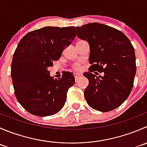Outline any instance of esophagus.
<instances>
[{
  "mask_svg": "<svg viewBox=\"0 0 147 147\" xmlns=\"http://www.w3.org/2000/svg\"><path fill=\"white\" fill-rule=\"evenodd\" d=\"M74 76H75V82H76V81L78 80V78H79L80 77L82 76V74H74Z\"/></svg>",
  "mask_w": 147,
  "mask_h": 147,
  "instance_id": "obj_1",
  "label": "esophagus"
}]
</instances>
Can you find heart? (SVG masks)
I'll list each match as a JSON object with an SVG mask.
<instances>
[{
  "label": "heart",
  "mask_w": 147,
  "mask_h": 147,
  "mask_svg": "<svg viewBox=\"0 0 147 147\" xmlns=\"http://www.w3.org/2000/svg\"><path fill=\"white\" fill-rule=\"evenodd\" d=\"M72 69L75 71H78L80 69V63H75L72 67Z\"/></svg>",
  "instance_id": "obj_1"
}]
</instances>
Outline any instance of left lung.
<instances>
[{"instance_id":"obj_1","label":"left lung","mask_w":147,"mask_h":147,"mask_svg":"<svg viewBox=\"0 0 147 147\" xmlns=\"http://www.w3.org/2000/svg\"><path fill=\"white\" fill-rule=\"evenodd\" d=\"M77 36L90 45L89 81L84 95L88 105L101 112L120 106L129 97L136 75L133 45L119 30L99 23L76 27ZM103 72L98 77V73Z\"/></svg>"}]
</instances>
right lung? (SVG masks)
Returning a JSON list of instances; mask_svg holds the SVG:
<instances>
[{
	"label": "right lung",
	"mask_w": 147,
	"mask_h": 147,
	"mask_svg": "<svg viewBox=\"0 0 147 147\" xmlns=\"http://www.w3.org/2000/svg\"><path fill=\"white\" fill-rule=\"evenodd\" d=\"M75 28L46 26L30 31L18 43L13 56L11 75L16 97L31 114H56L65 105L74 85L73 74L65 72L54 79L48 67L58 60L76 36Z\"/></svg>",
	"instance_id": "right-lung-1"
}]
</instances>
